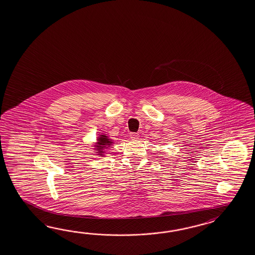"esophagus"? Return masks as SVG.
Instances as JSON below:
<instances>
[{
    "instance_id": "34e87169",
    "label": "esophagus",
    "mask_w": 255,
    "mask_h": 255,
    "mask_svg": "<svg viewBox=\"0 0 255 255\" xmlns=\"http://www.w3.org/2000/svg\"><path fill=\"white\" fill-rule=\"evenodd\" d=\"M138 134L137 133H131L130 137L131 139H133V140H135V139H137L138 138Z\"/></svg>"
}]
</instances>
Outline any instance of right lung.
<instances>
[{"label": "right lung", "instance_id": "right-lung-1", "mask_svg": "<svg viewBox=\"0 0 255 255\" xmlns=\"http://www.w3.org/2000/svg\"><path fill=\"white\" fill-rule=\"evenodd\" d=\"M111 143H112V140L109 139L107 136L101 135V136H99L98 145H97L96 147L98 148V150L100 151V155H103V154H102V149H103V148H105L106 146H108V147L111 146Z\"/></svg>", "mask_w": 255, "mask_h": 255}]
</instances>
